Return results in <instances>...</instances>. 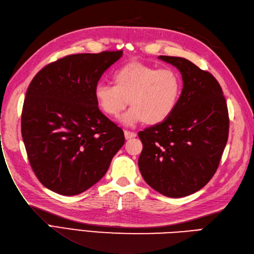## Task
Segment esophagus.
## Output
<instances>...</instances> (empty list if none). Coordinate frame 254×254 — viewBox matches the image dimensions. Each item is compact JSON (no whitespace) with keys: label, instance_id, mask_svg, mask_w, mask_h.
Returning <instances> with one entry per match:
<instances>
[{"label":"esophagus","instance_id":"34e87169","mask_svg":"<svg viewBox=\"0 0 254 254\" xmlns=\"http://www.w3.org/2000/svg\"><path fill=\"white\" fill-rule=\"evenodd\" d=\"M136 133L135 132H130V130H125V137L126 139H130V138H134L136 137Z\"/></svg>","mask_w":254,"mask_h":254}]
</instances>
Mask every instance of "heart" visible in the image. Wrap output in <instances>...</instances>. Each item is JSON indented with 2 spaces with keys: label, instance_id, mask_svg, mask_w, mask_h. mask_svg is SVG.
<instances>
[{
  "label": "heart",
  "instance_id": "obj_1",
  "mask_svg": "<svg viewBox=\"0 0 254 254\" xmlns=\"http://www.w3.org/2000/svg\"><path fill=\"white\" fill-rule=\"evenodd\" d=\"M115 85L98 83L95 98L101 110L118 116L130 102L133 106L120 121L132 127L138 122L155 125L166 120L174 111L182 92L178 72L170 67L156 68L141 63H129L119 68Z\"/></svg>",
  "mask_w": 254,
  "mask_h": 254
}]
</instances>
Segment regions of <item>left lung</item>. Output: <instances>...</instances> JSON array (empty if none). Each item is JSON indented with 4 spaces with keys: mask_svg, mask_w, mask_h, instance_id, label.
<instances>
[{
    "mask_svg": "<svg viewBox=\"0 0 254 254\" xmlns=\"http://www.w3.org/2000/svg\"><path fill=\"white\" fill-rule=\"evenodd\" d=\"M182 73L183 91L171 115L138 133L140 173L151 188L168 197L200 190L213 177L228 140L227 102L209 71L181 57L159 56Z\"/></svg>",
    "mask_w": 254,
    "mask_h": 254,
    "instance_id": "left-lung-1",
    "label": "left lung"
}]
</instances>
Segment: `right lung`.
<instances>
[{
  "instance_id": "right-lung-1",
  "label": "right lung",
  "mask_w": 254,
  "mask_h": 254,
  "mask_svg": "<svg viewBox=\"0 0 254 254\" xmlns=\"http://www.w3.org/2000/svg\"><path fill=\"white\" fill-rule=\"evenodd\" d=\"M122 51L69 55L46 65L27 88L22 137L30 166L44 187L77 195L98 183L125 134L100 112L95 86Z\"/></svg>"
}]
</instances>
